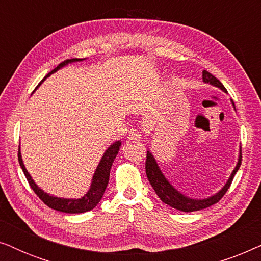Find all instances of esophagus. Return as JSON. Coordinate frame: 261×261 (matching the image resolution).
Returning a JSON list of instances; mask_svg holds the SVG:
<instances>
[{
  "instance_id": "34e87169",
  "label": "esophagus",
  "mask_w": 261,
  "mask_h": 261,
  "mask_svg": "<svg viewBox=\"0 0 261 261\" xmlns=\"http://www.w3.org/2000/svg\"><path fill=\"white\" fill-rule=\"evenodd\" d=\"M141 138V134L140 132H138L137 129H132L129 132V135H128V139L132 141H135V140H139V139Z\"/></svg>"
}]
</instances>
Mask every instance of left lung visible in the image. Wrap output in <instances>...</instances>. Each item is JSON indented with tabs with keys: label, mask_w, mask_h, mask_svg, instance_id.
<instances>
[{
	"label": "left lung",
	"mask_w": 261,
	"mask_h": 261,
	"mask_svg": "<svg viewBox=\"0 0 261 261\" xmlns=\"http://www.w3.org/2000/svg\"><path fill=\"white\" fill-rule=\"evenodd\" d=\"M203 81L205 83H210L215 87L220 88L221 90L227 91L226 88L223 87V84L217 80L215 76H213L212 73L208 72L206 70H203ZM234 106V102L231 101ZM241 149H240V156H239V162L238 165L235 167L233 173L230 174V178L228 179L227 184L221 189V190L217 192L216 195L212 196V197L206 198V199H191L187 197V196L181 195L179 191H177L172 185H171L167 179L165 178V176L160 171L158 164H156L154 156L152 155V153L147 151V154H146V164H145V169H146V174H147L148 181L151 183V185L154 189L155 194L159 196V198L162 199L164 203H166L167 205L172 206V208L180 210V212L184 213H190V212H197V210H202L208 208V206L215 204L220 201L221 198L223 197L224 194L228 191L229 189L231 181H233V178L235 176V173L238 172L239 167L241 165Z\"/></svg>",
	"instance_id": "left-lung-1"
}]
</instances>
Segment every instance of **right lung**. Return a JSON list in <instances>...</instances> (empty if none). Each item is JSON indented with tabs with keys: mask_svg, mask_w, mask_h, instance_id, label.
I'll list each match as a JSON object with an SVG mask.
<instances>
[{
	"mask_svg": "<svg viewBox=\"0 0 261 261\" xmlns=\"http://www.w3.org/2000/svg\"><path fill=\"white\" fill-rule=\"evenodd\" d=\"M82 59L78 58H72V59H66L59 64L58 66L56 67L55 70H52L48 74H46L44 77V80L41 82H44L46 78H47L49 74L56 72L57 70L63 67L66 64L72 63V62H80ZM40 82V83H41ZM40 85V84H39ZM121 146V141H115L114 144L108 147L105 154H103L101 162H99L97 169L95 171L94 177H92V183L91 187L89 189L88 194H85L82 198L78 199H69V198H58V197H53V196H49L41 190L40 188H38V185L34 183L33 179H32L30 173L27 172V170L24 169V165L22 163V159H21V153L19 151V163L21 169H22L24 176H26L28 183H30V187L33 189V191L37 194L39 198L41 199L42 202L45 203L46 205L49 206L51 209H55L57 212H62V213H66V214H81V213H85L89 212V210L94 209L96 205L98 204V202L101 201L103 194H105L107 185H108L109 181V173H110V169H112V165L115 160L117 153H119Z\"/></svg>",
	"mask_w": 261,
	"mask_h": 261,
	"instance_id": "obj_1",
	"label": "right lung"
}]
</instances>
